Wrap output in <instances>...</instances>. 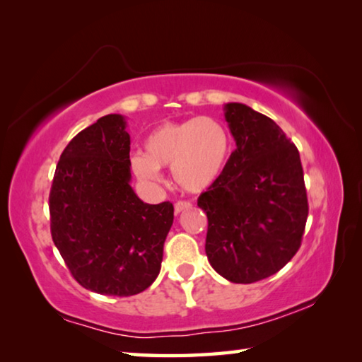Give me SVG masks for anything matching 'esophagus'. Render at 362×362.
Wrapping results in <instances>:
<instances>
[{
  "mask_svg": "<svg viewBox=\"0 0 362 362\" xmlns=\"http://www.w3.org/2000/svg\"><path fill=\"white\" fill-rule=\"evenodd\" d=\"M188 209H192V203H187V201H179V203H175V206H174L175 214H180L183 211H188Z\"/></svg>",
  "mask_w": 362,
  "mask_h": 362,
  "instance_id": "esophagus-1",
  "label": "esophagus"
}]
</instances>
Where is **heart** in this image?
I'll list each match as a JSON object with an SVG mask.
<instances>
[{"instance_id": "heart-1", "label": "heart", "mask_w": 362, "mask_h": 362, "mask_svg": "<svg viewBox=\"0 0 362 362\" xmlns=\"http://www.w3.org/2000/svg\"><path fill=\"white\" fill-rule=\"evenodd\" d=\"M145 153L131 158L139 180L156 183L161 168L170 166L174 182L188 193H203L223 174L230 158V136L222 122L199 116L170 121L153 129L144 144Z\"/></svg>"}]
</instances>
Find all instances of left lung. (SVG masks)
I'll return each instance as SVG.
<instances>
[{"label":"left lung","mask_w":362,"mask_h":362,"mask_svg":"<svg viewBox=\"0 0 362 362\" xmlns=\"http://www.w3.org/2000/svg\"><path fill=\"white\" fill-rule=\"evenodd\" d=\"M236 150L198 206L209 226L206 255L225 279L249 284L278 273L302 243L308 201L297 146L268 116L223 105Z\"/></svg>","instance_id":"1"}]
</instances>
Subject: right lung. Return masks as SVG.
I'll list each match as a JSON object with an SVG mask.
<instances>
[{"mask_svg":"<svg viewBox=\"0 0 362 362\" xmlns=\"http://www.w3.org/2000/svg\"><path fill=\"white\" fill-rule=\"evenodd\" d=\"M122 115L102 116L66 145L54 174L52 241L79 284L129 297L158 278L174 206L144 203L131 187Z\"/></svg>","mask_w":362,"mask_h":362,"instance_id":"obj_1","label":"right lung"}]
</instances>
